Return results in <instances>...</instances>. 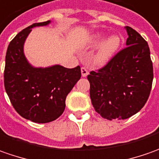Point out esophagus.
<instances>
[{"instance_id": "esophagus-1", "label": "esophagus", "mask_w": 159, "mask_h": 159, "mask_svg": "<svg viewBox=\"0 0 159 159\" xmlns=\"http://www.w3.org/2000/svg\"><path fill=\"white\" fill-rule=\"evenodd\" d=\"M81 73H82V76L83 77H86L88 74H89V72H88V69H86L85 67H83L82 69H81Z\"/></svg>"}]
</instances>
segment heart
Wrapping results in <instances>:
<instances>
[{"label": "heart", "mask_w": 159, "mask_h": 159, "mask_svg": "<svg viewBox=\"0 0 159 159\" xmlns=\"http://www.w3.org/2000/svg\"><path fill=\"white\" fill-rule=\"evenodd\" d=\"M106 39L107 35L105 33L98 32L91 36L86 43V48L90 49L97 48L100 46L98 51L92 59L93 64L98 67L106 65L114 56L120 46V39L119 36H111L107 41Z\"/></svg>", "instance_id": "b5f03b06"}]
</instances>
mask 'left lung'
<instances>
[{"mask_svg": "<svg viewBox=\"0 0 159 159\" xmlns=\"http://www.w3.org/2000/svg\"><path fill=\"white\" fill-rule=\"evenodd\" d=\"M125 28L127 47L87 76L92 106L109 120H125L139 112L149 98L153 81L148 43L136 30Z\"/></svg>", "mask_w": 159, "mask_h": 159, "instance_id": "1", "label": "left lung"}]
</instances>
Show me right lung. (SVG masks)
Instances as JSON below:
<instances>
[{
    "label": "right lung",
    "mask_w": 159,
    "mask_h": 159,
    "mask_svg": "<svg viewBox=\"0 0 159 159\" xmlns=\"http://www.w3.org/2000/svg\"><path fill=\"white\" fill-rule=\"evenodd\" d=\"M50 20L36 23L20 31L7 49L4 86L15 110L36 123H47L65 110L66 98L81 77L79 66L67 69L61 65L34 68L24 53V44L31 29L49 25Z\"/></svg>",
    "instance_id": "obj_1"
}]
</instances>
